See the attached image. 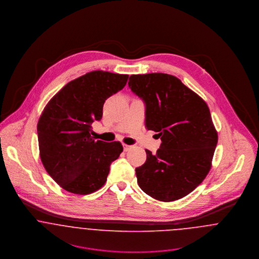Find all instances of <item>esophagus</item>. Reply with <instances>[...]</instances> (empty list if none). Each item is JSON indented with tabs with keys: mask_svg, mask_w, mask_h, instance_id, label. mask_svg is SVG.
<instances>
[{
	"mask_svg": "<svg viewBox=\"0 0 259 259\" xmlns=\"http://www.w3.org/2000/svg\"><path fill=\"white\" fill-rule=\"evenodd\" d=\"M133 146L132 145H127V144H123V150L126 152L128 150L131 149Z\"/></svg>",
	"mask_w": 259,
	"mask_h": 259,
	"instance_id": "esophagus-1",
	"label": "esophagus"
}]
</instances>
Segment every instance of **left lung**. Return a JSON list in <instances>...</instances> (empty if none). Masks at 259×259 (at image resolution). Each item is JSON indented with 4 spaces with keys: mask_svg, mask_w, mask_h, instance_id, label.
Instances as JSON below:
<instances>
[{
    "mask_svg": "<svg viewBox=\"0 0 259 259\" xmlns=\"http://www.w3.org/2000/svg\"><path fill=\"white\" fill-rule=\"evenodd\" d=\"M128 87L145 103V125L162 144L136 167L139 187L152 198L172 202L199 186L211 167L218 132L202 97L175 76L132 75Z\"/></svg>",
    "mask_w": 259,
    "mask_h": 259,
    "instance_id": "obj_1",
    "label": "left lung"
}]
</instances>
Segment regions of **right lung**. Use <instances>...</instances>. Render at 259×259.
Returning <instances> with one entry per match:
<instances>
[{
    "label": "right lung",
    "instance_id": "obj_1",
    "mask_svg": "<svg viewBox=\"0 0 259 259\" xmlns=\"http://www.w3.org/2000/svg\"><path fill=\"white\" fill-rule=\"evenodd\" d=\"M127 79L128 75L93 71L69 82L46 105L37 125L40 157L64 190L88 195L105 184L123 145L96 141L92 123L101 120L105 100L123 89Z\"/></svg>",
    "mask_w": 259,
    "mask_h": 259
}]
</instances>
